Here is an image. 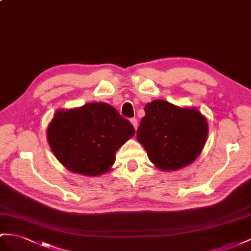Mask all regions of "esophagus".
<instances>
[{"label": "esophagus", "mask_w": 251, "mask_h": 251, "mask_svg": "<svg viewBox=\"0 0 251 251\" xmlns=\"http://www.w3.org/2000/svg\"><path fill=\"white\" fill-rule=\"evenodd\" d=\"M130 122H131V124L133 125L134 129H137V128H138V120L133 118V119H131V120H130Z\"/></svg>", "instance_id": "34e87169"}]
</instances>
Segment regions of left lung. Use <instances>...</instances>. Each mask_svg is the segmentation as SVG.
Here are the masks:
<instances>
[{
	"label": "left lung",
	"mask_w": 251,
	"mask_h": 251,
	"mask_svg": "<svg viewBox=\"0 0 251 251\" xmlns=\"http://www.w3.org/2000/svg\"><path fill=\"white\" fill-rule=\"evenodd\" d=\"M144 111L137 139L159 170H179L199 156L208 137V123L197 109L156 100Z\"/></svg>",
	"instance_id": "left-lung-1"
}]
</instances>
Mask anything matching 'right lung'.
<instances>
[{
    "instance_id": "obj_1",
    "label": "right lung",
    "mask_w": 251,
    "mask_h": 251,
    "mask_svg": "<svg viewBox=\"0 0 251 251\" xmlns=\"http://www.w3.org/2000/svg\"><path fill=\"white\" fill-rule=\"evenodd\" d=\"M134 134L128 120L106 102L58 110L48 127V141L57 160L85 176L105 174L115 152Z\"/></svg>"
}]
</instances>
